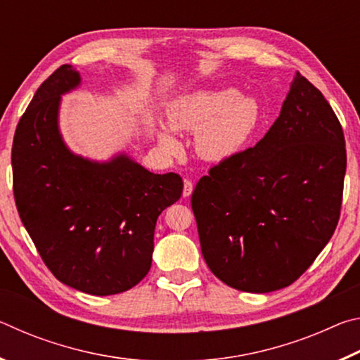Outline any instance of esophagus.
<instances>
[{
  "label": "esophagus",
  "instance_id": "1",
  "mask_svg": "<svg viewBox=\"0 0 360 360\" xmlns=\"http://www.w3.org/2000/svg\"><path fill=\"white\" fill-rule=\"evenodd\" d=\"M192 191H193V184H192V181L186 179V181H184V188H182V197H184V198L191 197V195H192Z\"/></svg>",
  "mask_w": 360,
  "mask_h": 360
}]
</instances>
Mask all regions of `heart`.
I'll use <instances>...</instances> for the list:
<instances>
[{"label":"heart","mask_w":360,"mask_h":360,"mask_svg":"<svg viewBox=\"0 0 360 360\" xmlns=\"http://www.w3.org/2000/svg\"><path fill=\"white\" fill-rule=\"evenodd\" d=\"M169 125L179 131H195L193 148L206 162H224L245 148L260 120L259 103L240 95L233 87L198 89L169 103ZM157 139L167 154H176L181 144L174 131L158 125Z\"/></svg>","instance_id":"heart-1"}]
</instances>
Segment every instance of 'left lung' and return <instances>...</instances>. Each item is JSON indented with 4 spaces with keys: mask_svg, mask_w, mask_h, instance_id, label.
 Segmentation results:
<instances>
[{
    "mask_svg": "<svg viewBox=\"0 0 360 360\" xmlns=\"http://www.w3.org/2000/svg\"><path fill=\"white\" fill-rule=\"evenodd\" d=\"M345 173L337 115L297 72L266 135L195 186L192 210L206 265L243 292L288 288L337 229Z\"/></svg>",
    "mask_w": 360,
    "mask_h": 360,
    "instance_id": "8db88e82",
    "label": "left lung"
}]
</instances>
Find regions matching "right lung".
<instances>
[{"label":"right lung","instance_id":"right-lung-1","mask_svg":"<svg viewBox=\"0 0 360 360\" xmlns=\"http://www.w3.org/2000/svg\"><path fill=\"white\" fill-rule=\"evenodd\" d=\"M79 84V72L63 65L36 90L12 143L14 198L60 283L112 295L148 275L157 217L181 198L182 178L150 173L127 154L101 163L72 154L58 129V108Z\"/></svg>","mask_w":360,"mask_h":360}]
</instances>
